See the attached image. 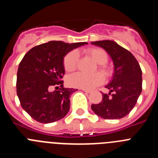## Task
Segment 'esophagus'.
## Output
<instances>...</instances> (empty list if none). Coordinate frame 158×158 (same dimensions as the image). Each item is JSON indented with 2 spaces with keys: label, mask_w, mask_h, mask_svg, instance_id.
<instances>
[{
  "label": "esophagus",
  "mask_w": 158,
  "mask_h": 158,
  "mask_svg": "<svg viewBox=\"0 0 158 158\" xmlns=\"http://www.w3.org/2000/svg\"><path fill=\"white\" fill-rule=\"evenodd\" d=\"M81 90H83V91L85 92V93H91V91H90V90H88V89H81Z\"/></svg>",
  "instance_id": "34e87169"
}]
</instances>
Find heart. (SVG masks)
<instances>
[{"label": "heart", "instance_id": "obj_1", "mask_svg": "<svg viewBox=\"0 0 158 158\" xmlns=\"http://www.w3.org/2000/svg\"><path fill=\"white\" fill-rule=\"evenodd\" d=\"M89 56L93 58V61L98 64V70L104 77H110L112 73L111 69L106 62H107L108 56L104 49L93 47L88 49L85 51ZM78 54L76 51H72L66 54L63 60L64 69L67 72H72L77 69L78 64ZM104 81V77L99 73L94 74L88 75L83 73L78 72L71 75L68 78V84L72 87L79 88L84 89H93L101 85Z\"/></svg>", "mask_w": 158, "mask_h": 158}]
</instances>
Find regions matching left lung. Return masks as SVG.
<instances>
[{
	"label": "left lung",
	"mask_w": 158,
	"mask_h": 158,
	"mask_svg": "<svg viewBox=\"0 0 158 158\" xmlns=\"http://www.w3.org/2000/svg\"><path fill=\"white\" fill-rule=\"evenodd\" d=\"M92 44L104 48L115 66L112 81L106 86L110 93H102L101 102L92 104V110L105 119L123 118L133 109L142 93L140 65L133 54L115 42L103 40L92 42Z\"/></svg>",
	"instance_id": "obj_1"
}]
</instances>
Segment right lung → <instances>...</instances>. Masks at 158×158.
I'll return each instance as SVG.
<instances>
[{
  "label": "right lung",
  "instance_id": "1",
  "mask_svg": "<svg viewBox=\"0 0 158 158\" xmlns=\"http://www.w3.org/2000/svg\"><path fill=\"white\" fill-rule=\"evenodd\" d=\"M85 44L88 43L50 41L31 48L21 60L16 93L23 109L35 120L50 123L66 115L70 107L69 96L77 89L64 87V57ZM52 86L56 90L50 92Z\"/></svg>",
  "mask_w": 158,
  "mask_h": 158
}]
</instances>
